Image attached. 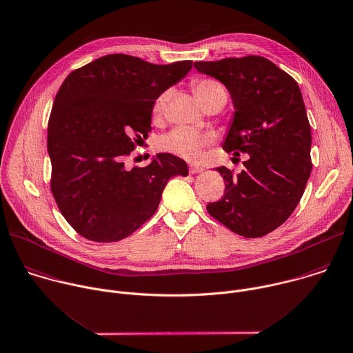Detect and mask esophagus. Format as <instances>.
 Instances as JSON below:
<instances>
[{
  "mask_svg": "<svg viewBox=\"0 0 353 353\" xmlns=\"http://www.w3.org/2000/svg\"><path fill=\"white\" fill-rule=\"evenodd\" d=\"M203 172V168L199 166V165H190V173L191 174H195V173H201Z\"/></svg>",
  "mask_w": 353,
  "mask_h": 353,
  "instance_id": "1",
  "label": "esophagus"
}]
</instances>
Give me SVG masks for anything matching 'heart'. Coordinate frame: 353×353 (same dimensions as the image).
Masks as SVG:
<instances>
[{"mask_svg":"<svg viewBox=\"0 0 353 353\" xmlns=\"http://www.w3.org/2000/svg\"><path fill=\"white\" fill-rule=\"evenodd\" d=\"M194 91L203 106L217 97L227 99V92L224 87L214 80H209V79L196 80L194 83ZM168 97L169 94L168 91H165L155 98L152 105V113L155 116L163 112L168 102ZM210 143H212L210 134L201 133L198 130H194L185 126H180L163 134L158 141V147L163 152H169L176 157L194 161L199 158L201 151Z\"/></svg>","mask_w":353,"mask_h":353,"instance_id":"1","label":"heart"}]
</instances>
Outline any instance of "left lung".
<instances>
[{
  "instance_id": "obj_1",
  "label": "left lung",
  "mask_w": 353,
  "mask_h": 353,
  "mask_svg": "<svg viewBox=\"0 0 353 353\" xmlns=\"http://www.w3.org/2000/svg\"><path fill=\"white\" fill-rule=\"evenodd\" d=\"M194 66L221 81L236 108L223 150L250 154L237 176L224 166L216 169L225 190L206 209L239 236L263 237L291 216L312 172L310 125L299 85L259 55Z\"/></svg>"
}]
</instances>
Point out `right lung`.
Masks as SVG:
<instances>
[{
    "label": "right lung",
    "mask_w": 353,
    "mask_h": 353,
    "mask_svg": "<svg viewBox=\"0 0 353 353\" xmlns=\"http://www.w3.org/2000/svg\"><path fill=\"white\" fill-rule=\"evenodd\" d=\"M191 68L192 61L155 65L110 54L63 80L48 121L51 192L81 237H129L157 212L170 177L188 174L187 163L172 154L132 170L125 159L151 132L155 98Z\"/></svg>",
    "instance_id": "1"
}]
</instances>
